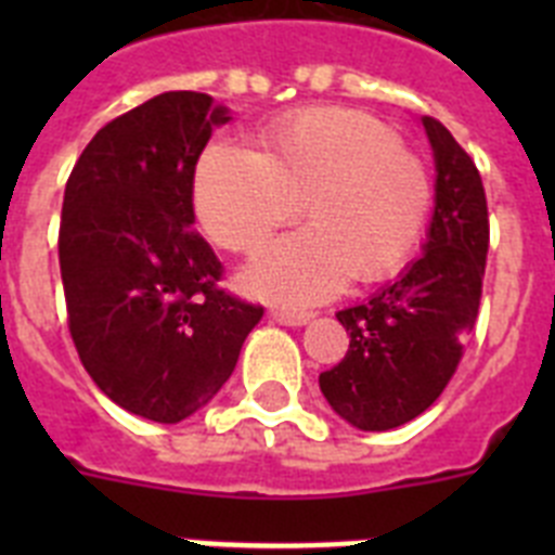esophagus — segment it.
<instances>
[{
  "mask_svg": "<svg viewBox=\"0 0 555 555\" xmlns=\"http://www.w3.org/2000/svg\"><path fill=\"white\" fill-rule=\"evenodd\" d=\"M272 322H278V325H288V327H300V325H308V320H311V313H297V311H278L274 308L272 313Z\"/></svg>",
  "mask_w": 555,
  "mask_h": 555,
  "instance_id": "esophagus-1",
  "label": "esophagus"
}]
</instances>
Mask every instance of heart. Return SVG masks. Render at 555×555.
I'll return each mask as SVG.
<instances>
[{
	"mask_svg": "<svg viewBox=\"0 0 555 555\" xmlns=\"http://www.w3.org/2000/svg\"><path fill=\"white\" fill-rule=\"evenodd\" d=\"M267 152L217 141L194 171V210L210 242L253 255L286 235L242 274L253 297L302 308L358 281H384L409 263L430 214L425 164L395 132L350 107H308L269 125Z\"/></svg>",
	"mask_w": 555,
	"mask_h": 555,
	"instance_id": "obj_1",
	"label": "heart"
}]
</instances>
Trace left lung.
<instances>
[{
	"mask_svg": "<svg viewBox=\"0 0 555 555\" xmlns=\"http://www.w3.org/2000/svg\"><path fill=\"white\" fill-rule=\"evenodd\" d=\"M423 127L436 160L425 253L370 300L336 313L350 331V350L320 375L331 409L361 430L397 428L430 409L478 320L489 249L487 194L448 127L430 116H423Z\"/></svg>",
	"mask_w": 555,
	"mask_h": 555,
	"instance_id": "8db88e82",
	"label": "left lung"
}]
</instances>
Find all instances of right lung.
<instances>
[{
  "instance_id": "1",
  "label": "right lung",
  "mask_w": 555,
  "mask_h": 555,
  "mask_svg": "<svg viewBox=\"0 0 555 555\" xmlns=\"http://www.w3.org/2000/svg\"><path fill=\"white\" fill-rule=\"evenodd\" d=\"M228 107L166 91L107 121L63 194L68 331L94 384L130 414L180 423L214 400L263 317L219 288L222 263L194 233V169Z\"/></svg>"
}]
</instances>
